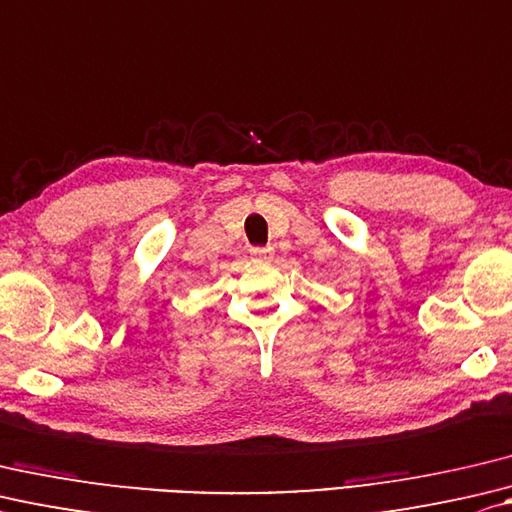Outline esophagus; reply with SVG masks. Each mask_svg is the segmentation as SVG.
Instances as JSON below:
<instances>
[{
  "mask_svg": "<svg viewBox=\"0 0 512 512\" xmlns=\"http://www.w3.org/2000/svg\"><path fill=\"white\" fill-rule=\"evenodd\" d=\"M249 254H252L254 260L267 263V260L274 258V249H271V247H252V249H249Z\"/></svg>",
  "mask_w": 512,
  "mask_h": 512,
  "instance_id": "obj_1",
  "label": "esophagus"
}]
</instances>
